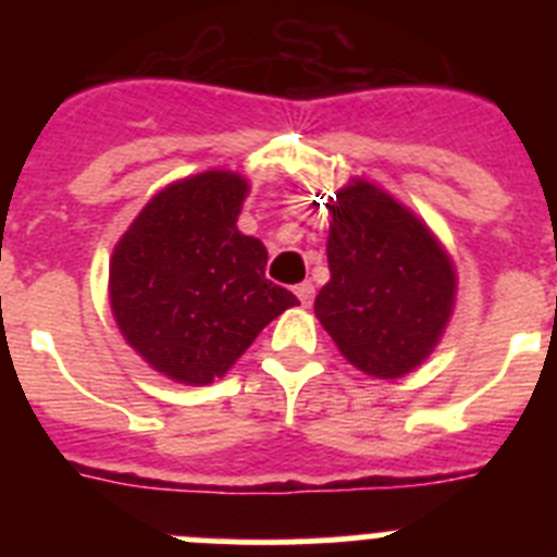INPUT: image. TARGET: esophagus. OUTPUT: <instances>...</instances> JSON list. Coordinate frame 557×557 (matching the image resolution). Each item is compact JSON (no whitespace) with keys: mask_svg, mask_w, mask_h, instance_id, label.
I'll list each match as a JSON object with an SVG mask.
<instances>
[{"mask_svg":"<svg viewBox=\"0 0 557 557\" xmlns=\"http://www.w3.org/2000/svg\"><path fill=\"white\" fill-rule=\"evenodd\" d=\"M295 295H298V301H301L304 307H309V304L314 301V287H312V282L298 284V287H295Z\"/></svg>","mask_w":557,"mask_h":557,"instance_id":"34e87169","label":"esophagus"}]
</instances>
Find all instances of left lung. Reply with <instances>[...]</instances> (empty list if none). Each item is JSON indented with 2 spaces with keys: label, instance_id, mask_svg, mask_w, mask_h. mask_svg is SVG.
<instances>
[{
  "label": "left lung",
  "instance_id": "1",
  "mask_svg": "<svg viewBox=\"0 0 557 557\" xmlns=\"http://www.w3.org/2000/svg\"><path fill=\"white\" fill-rule=\"evenodd\" d=\"M329 278L314 314L368 376L416 371L455 309V264L407 206L362 178L329 200Z\"/></svg>",
  "mask_w": 557,
  "mask_h": 557
}]
</instances>
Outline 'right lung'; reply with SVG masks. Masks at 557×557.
Returning <instances> with one entry per match:
<instances>
[{
  "mask_svg": "<svg viewBox=\"0 0 557 557\" xmlns=\"http://www.w3.org/2000/svg\"><path fill=\"white\" fill-rule=\"evenodd\" d=\"M248 181L209 170L161 189L111 256V309L127 346L164 376L209 385L295 307L264 278L268 250L236 228Z\"/></svg>",
  "mask_w": 557,
  "mask_h": 557,
  "instance_id": "obj_1",
  "label": "right lung"
}]
</instances>
